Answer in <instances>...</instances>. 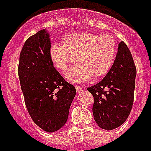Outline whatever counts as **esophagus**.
<instances>
[{
	"label": "esophagus",
	"mask_w": 151,
	"mask_h": 151,
	"mask_svg": "<svg viewBox=\"0 0 151 151\" xmlns=\"http://www.w3.org/2000/svg\"><path fill=\"white\" fill-rule=\"evenodd\" d=\"M76 91L78 93H79V92L82 91V87L79 86H76Z\"/></svg>",
	"instance_id": "obj_1"
}]
</instances>
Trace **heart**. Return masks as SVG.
Wrapping results in <instances>:
<instances>
[{"label": "heart", "mask_w": 151, "mask_h": 151, "mask_svg": "<svg viewBox=\"0 0 151 151\" xmlns=\"http://www.w3.org/2000/svg\"><path fill=\"white\" fill-rule=\"evenodd\" d=\"M116 49L115 41L110 36L82 32L65 36L63 44L52 43L50 56L54 65L63 71L77 58L78 63L65 73V78L73 82H83L92 77H102L109 72Z\"/></svg>", "instance_id": "1"}]
</instances>
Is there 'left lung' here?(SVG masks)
<instances>
[{"label": "left lung", "mask_w": 151, "mask_h": 151, "mask_svg": "<svg viewBox=\"0 0 151 151\" xmlns=\"http://www.w3.org/2000/svg\"><path fill=\"white\" fill-rule=\"evenodd\" d=\"M136 67L127 45L119 42L112 66L100 82L87 88L94 97L95 122L111 131L121 126L131 113L134 102Z\"/></svg>", "instance_id": "left-lung-1"}]
</instances>
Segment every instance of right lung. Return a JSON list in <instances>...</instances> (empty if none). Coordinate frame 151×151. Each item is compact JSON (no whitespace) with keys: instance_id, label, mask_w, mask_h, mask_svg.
Listing matches in <instances>:
<instances>
[{"instance_id":"1","label":"right lung","mask_w":151,"mask_h":151,"mask_svg":"<svg viewBox=\"0 0 151 151\" xmlns=\"http://www.w3.org/2000/svg\"><path fill=\"white\" fill-rule=\"evenodd\" d=\"M50 46V34L46 29L29 37L20 52L18 75L32 120L51 133L66 122L76 90L54 68Z\"/></svg>"}]
</instances>
